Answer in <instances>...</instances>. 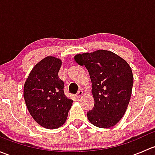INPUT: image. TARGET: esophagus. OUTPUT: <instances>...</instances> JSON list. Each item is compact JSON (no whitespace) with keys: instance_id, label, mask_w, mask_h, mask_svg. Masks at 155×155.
<instances>
[{"instance_id":"obj_1","label":"esophagus","mask_w":155,"mask_h":155,"mask_svg":"<svg viewBox=\"0 0 155 155\" xmlns=\"http://www.w3.org/2000/svg\"><path fill=\"white\" fill-rule=\"evenodd\" d=\"M82 94H83V92H82V91H79L77 92V94H76V97L80 98L81 97H82Z\"/></svg>"}]
</instances>
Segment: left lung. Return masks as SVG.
Instances as JSON below:
<instances>
[{"mask_svg": "<svg viewBox=\"0 0 155 155\" xmlns=\"http://www.w3.org/2000/svg\"><path fill=\"white\" fill-rule=\"evenodd\" d=\"M91 81L94 106L87 113L89 121L101 128L115 126L124 115L134 84L132 70L125 60L112 51L97 50L76 54Z\"/></svg>", "mask_w": 155, "mask_h": 155, "instance_id": "left-lung-1", "label": "left lung"}]
</instances>
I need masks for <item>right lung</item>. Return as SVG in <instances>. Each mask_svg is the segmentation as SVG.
I'll list each match as a JSON object with an SVG mask.
<instances>
[{"label": "right lung", "instance_id": "1", "mask_svg": "<svg viewBox=\"0 0 155 155\" xmlns=\"http://www.w3.org/2000/svg\"><path fill=\"white\" fill-rule=\"evenodd\" d=\"M61 60L48 56L37 63L24 85V98L34 121L47 129L62 126L68 118L73 101L64 93L58 77Z\"/></svg>", "mask_w": 155, "mask_h": 155}]
</instances>
